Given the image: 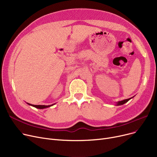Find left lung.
<instances>
[{
  "label": "left lung",
  "mask_w": 157,
  "mask_h": 157,
  "mask_svg": "<svg viewBox=\"0 0 157 157\" xmlns=\"http://www.w3.org/2000/svg\"><path fill=\"white\" fill-rule=\"evenodd\" d=\"M134 97H131V98H127V99H125V100H123V101H118L117 102V104L116 105H123L125 104L126 102H127L130 99H131V98H132Z\"/></svg>",
  "instance_id": "obj_1"
}]
</instances>
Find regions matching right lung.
Listing matches in <instances>:
<instances>
[{"mask_svg":"<svg viewBox=\"0 0 157 157\" xmlns=\"http://www.w3.org/2000/svg\"><path fill=\"white\" fill-rule=\"evenodd\" d=\"M27 104L31 105V106H33L34 107V108H37V109H44V108H49V107H51L52 105H53L55 104H52V105H33V104H30L29 103H27Z\"/></svg>","mask_w":157,"mask_h":157,"instance_id":"add662e5","label":"right lung"}]
</instances>
